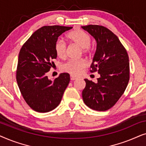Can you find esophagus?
Wrapping results in <instances>:
<instances>
[{"instance_id": "34e87169", "label": "esophagus", "mask_w": 146, "mask_h": 146, "mask_svg": "<svg viewBox=\"0 0 146 146\" xmlns=\"http://www.w3.org/2000/svg\"><path fill=\"white\" fill-rule=\"evenodd\" d=\"M76 79V78L75 76H70V80H74Z\"/></svg>"}]
</instances>
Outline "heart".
Listing matches in <instances>:
<instances>
[{
  "mask_svg": "<svg viewBox=\"0 0 146 146\" xmlns=\"http://www.w3.org/2000/svg\"><path fill=\"white\" fill-rule=\"evenodd\" d=\"M67 38L71 42L82 48V51L84 54H88L90 53L92 38L89 34L82 30L78 29L68 34ZM54 50L58 57L64 58L66 55V44L61 38L57 39L54 44ZM86 66V62L84 60H69L61 65V70L72 76H78Z\"/></svg>",
  "mask_w": 146,
  "mask_h": 146,
  "instance_id": "1",
  "label": "heart"
}]
</instances>
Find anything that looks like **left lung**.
Masks as SVG:
<instances>
[{"label": "left lung", "instance_id": "1", "mask_svg": "<svg viewBox=\"0 0 146 146\" xmlns=\"http://www.w3.org/2000/svg\"><path fill=\"white\" fill-rule=\"evenodd\" d=\"M82 28L96 40V50L90 72H98L100 76L97 83L84 79V102L94 110H108L118 101L128 84V54L117 36L106 27L90 25Z\"/></svg>", "mask_w": 146, "mask_h": 146}]
</instances>
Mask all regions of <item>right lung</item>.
Returning a JSON list of instances; mask_svg holds the SVG:
<instances>
[{"mask_svg": "<svg viewBox=\"0 0 146 146\" xmlns=\"http://www.w3.org/2000/svg\"><path fill=\"white\" fill-rule=\"evenodd\" d=\"M72 27L44 26L36 31L20 50L16 78L24 100L33 110L48 112L60 103L70 75L62 73L54 80L47 72L54 64V44L58 37Z\"/></svg>", "mask_w": 146, "mask_h": 146, "instance_id": "1", "label": "right lung"}]
</instances>
